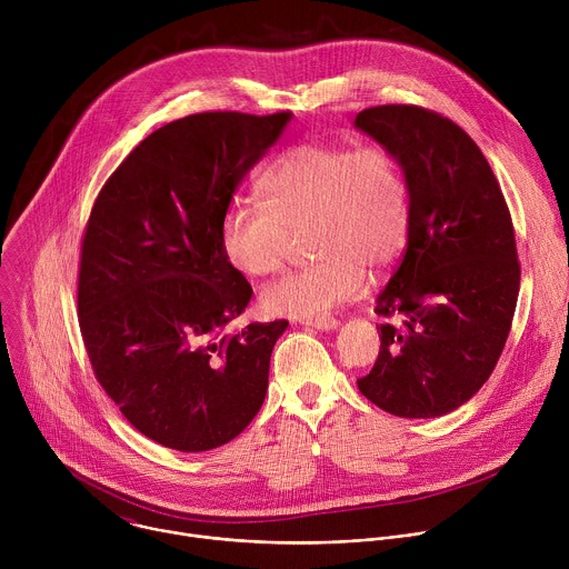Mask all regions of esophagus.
I'll list each match as a JSON object with an SVG mask.
<instances>
[{
    "label": "esophagus",
    "mask_w": 569,
    "mask_h": 569,
    "mask_svg": "<svg viewBox=\"0 0 569 569\" xmlns=\"http://www.w3.org/2000/svg\"><path fill=\"white\" fill-rule=\"evenodd\" d=\"M338 319L336 317H317V319H306V327L319 329V331H333L338 329Z\"/></svg>",
    "instance_id": "1"
}]
</instances>
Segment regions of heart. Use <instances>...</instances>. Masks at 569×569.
Returning <instances> with one entry per match:
<instances>
[{
    "instance_id": "1",
    "label": "heart",
    "mask_w": 569,
    "mask_h": 569,
    "mask_svg": "<svg viewBox=\"0 0 569 569\" xmlns=\"http://www.w3.org/2000/svg\"><path fill=\"white\" fill-rule=\"evenodd\" d=\"M266 202L227 207L220 242L242 274L277 272L292 233L310 227L312 266L290 270L261 290L274 317L317 319L362 295L367 268L389 270L408 250L412 198L398 157L380 143H299L263 178Z\"/></svg>"
}]
</instances>
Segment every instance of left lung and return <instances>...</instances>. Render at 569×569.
Wrapping results in <instances>:
<instances>
[{"label":"left lung","mask_w":569,"mask_h":569,"mask_svg":"<svg viewBox=\"0 0 569 569\" xmlns=\"http://www.w3.org/2000/svg\"><path fill=\"white\" fill-rule=\"evenodd\" d=\"M356 126L400 161L412 198L408 250L380 292V351L358 389L402 419L441 417L493 373L520 292L516 229L477 143L448 117L389 103ZM399 323L396 325L395 321Z\"/></svg>","instance_id":"left-lung-1"}]
</instances>
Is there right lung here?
<instances>
[{"instance_id": "add662e5", "label": "right lung", "mask_w": 569, "mask_h": 569, "mask_svg": "<svg viewBox=\"0 0 569 569\" xmlns=\"http://www.w3.org/2000/svg\"><path fill=\"white\" fill-rule=\"evenodd\" d=\"M290 112H198L148 134L99 191L80 240L78 323L92 371L148 439L218 448L261 410L288 321L229 331L252 286L224 257L238 184Z\"/></svg>"}]
</instances>
